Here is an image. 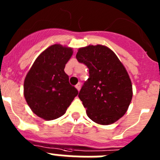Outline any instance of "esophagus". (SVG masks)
I'll list each match as a JSON object with an SVG mask.
<instances>
[{"mask_svg": "<svg viewBox=\"0 0 160 160\" xmlns=\"http://www.w3.org/2000/svg\"><path fill=\"white\" fill-rule=\"evenodd\" d=\"M75 87L77 88V90L79 91V90H80V89H81V83H78V84L75 86Z\"/></svg>", "mask_w": 160, "mask_h": 160, "instance_id": "1", "label": "esophagus"}]
</instances>
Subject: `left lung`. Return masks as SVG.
I'll list each match as a JSON object with an SVG mask.
<instances>
[{"label": "left lung", "mask_w": 160, "mask_h": 160, "mask_svg": "<svg viewBox=\"0 0 160 160\" xmlns=\"http://www.w3.org/2000/svg\"><path fill=\"white\" fill-rule=\"evenodd\" d=\"M76 58L89 69L78 97L87 116L96 123L109 125L124 115L132 98L128 72L115 53L104 46L80 48Z\"/></svg>", "instance_id": "left-lung-1"}]
</instances>
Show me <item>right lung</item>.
<instances>
[{
  "instance_id": "obj_1",
  "label": "right lung",
  "mask_w": 160,
  "mask_h": 160,
  "mask_svg": "<svg viewBox=\"0 0 160 160\" xmlns=\"http://www.w3.org/2000/svg\"><path fill=\"white\" fill-rule=\"evenodd\" d=\"M71 48L53 45L42 52L28 72L24 96L32 112L46 120L62 116L78 91L65 73Z\"/></svg>"
}]
</instances>
